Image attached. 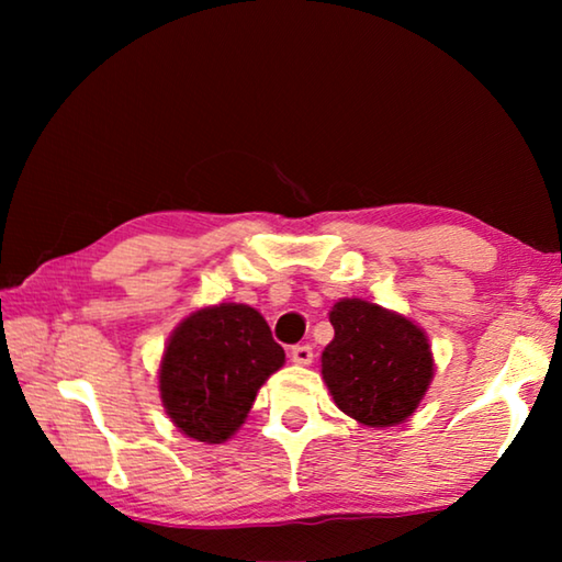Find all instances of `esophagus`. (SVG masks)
<instances>
[{
  "mask_svg": "<svg viewBox=\"0 0 562 562\" xmlns=\"http://www.w3.org/2000/svg\"><path fill=\"white\" fill-rule=\"evenodd\" d=\"M290 357H292V361L294 364H310L312 361V345H294L292 349H290Z\"/></svg>",
  "mask_w": 562,
  "mask_h": 562,
  "instance_id": "34e87169",
  "label": "esophagus"
}]
</instances>
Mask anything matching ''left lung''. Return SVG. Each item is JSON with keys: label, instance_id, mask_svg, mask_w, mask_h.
Masks as SVG:
<instances>
[{"label": "left lung", "instance_id": "left-lung-1", "mask_svg": "<svg viewBox=\"0 0 562 562\" xmlns=\"http://www.w3.org/2000/svg\"><path fill=\"white\" fill-rule=\"evenodd\" d=\"M329 322L335 339L322 351V374L341 412L367 426L412 416L434 376L424 331L364 300L337 302Z\"/></svg>", "mask_w": 562, "mask_h": 562}]
</instances>
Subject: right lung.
Here are the masks:
<instances>
[{"mask_svg": "<svg viewBox=\"0 0 562 562\" xmlns=\"http://www.w3.org/2000/svg\"><path fill=\"white\" fill-rule=\"evenodd\" d=\"M284 361L268 322L247 304L198 310L170 337L160 398L180 431L221 443L245 422L255 396Z\"/></svg>", "mask_w": 562, "mask_h": 562, "instance_id": "add662e5", "label": "right lung"}]
</instances>
